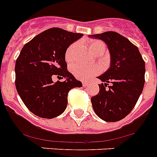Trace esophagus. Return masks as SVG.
<instances>
[{
  "mask_svg": "<svg viewBox=\"0 0 157 157\" xmlns=\"http://www.w3.org/2000/svg\"><path fill=\"white\" fill-rule=\"evenodd\" d=\"M82 86H83V87L88 86V82H82Z\"/></svg>",
  "mask_w": 157,
  "mask_h": 157,
  "instance_id": "obj_1",
  "label": "esophagus"
}]
</instances>
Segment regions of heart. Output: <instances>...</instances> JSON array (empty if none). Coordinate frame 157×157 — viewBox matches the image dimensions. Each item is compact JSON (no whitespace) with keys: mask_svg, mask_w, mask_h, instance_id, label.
Returning <instances> with one entry per match:
<instances>
[{"mask_svg":"<svg viewBox=\"0 0 157 157\" xmlns=\"http://www.w3.org/2000/svg\"><path fill=\"white\" fill-rule=\"evenodd\" d=\"M89 48L90 50L94 54L101 53L103 54L105 51V43L103 41H99V40H94V41H90L89 44ZM75 51V45H71L67 48L66 52H65V59L67 62L71 61L74 58ZM71 71L73 72L74 75L77 78L82 80L89 79L92 76L95 75L99 72V68L97 66H84L81 64H74L71 67Z\"/></svg>","mask_w":157,"mask_h":157,"instance_id":"heart-1","label":"heart"}]
</instances>
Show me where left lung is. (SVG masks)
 <instances>
[{
  "label": "left lung",
  "instance_id": "obj_1",
  "mask_svg": "<svg viewBox=\"0 0 157 157\" xmlns=\"http://www.w3.org/2000/svg\"><path fill=\"white\" fill-rule=\"evenodd\" d=\"M90 37L105 41L111 56L110 67L98 77L105 83L99 84V93L91 98L93 109L101 120L117 122L132 111L143 90L145 61L138 47L116 32Z\"/></svg>",
  "mask_w": 157,
  "mask_h": 157
}]
</instances>
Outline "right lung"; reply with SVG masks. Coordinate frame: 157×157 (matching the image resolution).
<instances>
[{"mask_svg":"<svg viewBox=\"0 0 157 157\" xmlns=\"http://www.w3.org/2000/svg\"><path fill=\"white\" fill-rule=\"evenodd\" d=\"M83 36L60 28L43 31L22 48L16 62V87L27 109L36 116L52 119L62 114L72 88L82 87L67 69L65 52L71 43ZM64 77L53 83L52 78Z\"/></svg>","mask_w":157,"mask_h":157,"instance_id":"add662e5","label":"right lung"}]
</instances>
